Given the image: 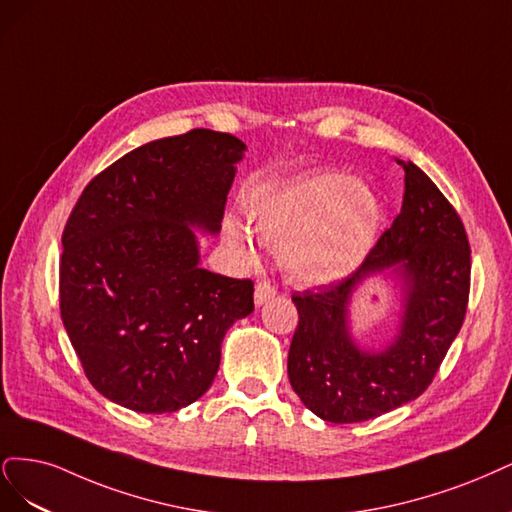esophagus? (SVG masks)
Instances as JSON below:
<instances>
[{"mask_svg": "<svg viewBox=\"0 0 512 512\" xmlns=\"http://www.w3.org/2000/svg\"><path fill=\"white\" fill-rule=\"evenodd\" d=\"M276 295V287L270 283V280H259V283L255 285V304L261 306L266 304L268 300H272Z\"/></svg>", "mask_w": 512, "mask_h": 512, "instance_id": "1", "label": "esophagus"}]
</instances>
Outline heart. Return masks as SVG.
I'll return each instance as SVG.
<instances>
[{"mask_svg": "<svg viewBox=\"0 0 512 512\" xmlns=\"http://www.w3.org/2000/svg\"><path fill=\"white\" fill-rule=\"evenodd\" d=\"M251 227L280 249V263L300 283L319 285L353 272L370 253L381 227L374 193L342 174H317L274 191L251 212ZM227 240L253 257L236 225Z\"/></svg>", "mask_w": 512, "mask_h": 512, "instance_id": "b5f03b06", "label": "heart"}]
</instances>
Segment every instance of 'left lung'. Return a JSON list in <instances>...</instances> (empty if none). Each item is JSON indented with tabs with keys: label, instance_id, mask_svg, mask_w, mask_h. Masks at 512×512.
<instances>
[{
	"label": "left lung",
	"instance_id": "obj_1",
	"mask_svg": "<svg viewBox=\"0 0 512 512\" xmlns=\"http://www.w3.org/2000/svg\"><path fill=\"white\" fill-rule=\"evenodd\" d=\"M404 202L364 263L338 283L293 293L298 327L287 372L308 410L329 423H359L398 408L432 385L459 334L470 293V244L464 223L432 178L412 161ZM403 280V323L383 352L359 350L348 332L354 289L374 273Z\"/></svg>",
	"mask_w": 512,
	"mask_h": 512
}]
</instances>
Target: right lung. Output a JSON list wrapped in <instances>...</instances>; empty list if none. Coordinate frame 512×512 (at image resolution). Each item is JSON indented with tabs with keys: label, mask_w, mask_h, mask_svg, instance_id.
<instances>
[{
	"label": "right lung",
	"mask_w": 512,
	"mask_h": 512,
	"mask_svg": "<svg viewBox=\"0 0 512 512\" xmlns=\"http://www.w3.org/2000/svg\"><path fill=\"white\" fill-rule=\"evenodd\" d=\"M244 151L232 134L191 129L127 153L78 197L61 238L59 308L110 402L161 415L202 398L225 332L253 312V280L200 268L191 229L219 232Z\"/></svg>",
	"instance_id": "obj_1"
}]
</instances>
